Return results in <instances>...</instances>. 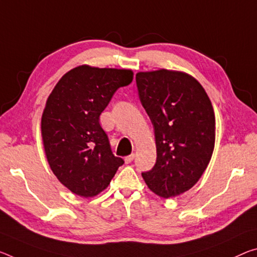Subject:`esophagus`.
Instances as JSON below:
<instances>
[{
	"label": "esophagus",
	"instance_id": "esophagus-1",
	"mask_svg": "<svg viewBox=\"0 0 257 257\" xmlns=\"http://www.w3.org/2000/svg\"><path fill=\"white\" fill-rule=\"evenodd\" d=\"M134 159H135V154L134 153H132L130 154V156H128V157H125L124 158V161H125V164H130V162H132Z\"/></svg>",
	"mask_w": 257,
	"mask_h": 257
}]
</instances>
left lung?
Instances as JSON below:
<instances>
[{
	"label": "left lung",
	"mask_w": 257,
	"mask_h": 257,
	"mask_svg": "<svg viewBox=\"0 0 257 257\" xmlns=\"http://www.w3.org/2000/svg\"><path fill=\"white\" fill-rule=\"evenodd\" d=\"M141 103L153 124L156 165L142 173L162 198L190 190L208 166L215 145V115L205 89L189 74L159 70L140 72Z\"/></svg>",
	"instance_id": "left-lung-1"
}]
</instances>
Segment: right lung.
<instances>
[{"instance_id": "1", "label": "right lung", "mask_w": 257, "mask_h": 257, "mask_svg": "<svg viewBox=\"0 0 257 257\" xmlns=\"http://www.w3.org/2000/svg\"><path fill=\"white\" fill-rule=\"evenodd\" d=\"M133 75L82 65L63 75L48 97L41 120L44 152L52 173L74 194L95 197L124 164L112 153L99 116Z\"/></svg>"}]
</instances>
